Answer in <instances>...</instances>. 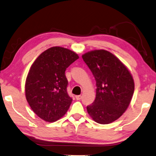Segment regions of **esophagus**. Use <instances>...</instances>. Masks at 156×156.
I'll return each instance as SVG.
<instances>
[{
    "instance_id": "obj_1",
    "label": "esophagus",
    "mask_w": 156,
    "mask_h": 156,
    "mask_svg": "<svg viewBox=\"0 0 156 156\" xmlns=\"http://www.w3.org/2000/svg\"><path fill=\"white\" fill-rule=\"evenodd\" d=\"M76 99L77 100H80L82 99V96L81 95H76Z\"/></svg>"
}]
</instances>
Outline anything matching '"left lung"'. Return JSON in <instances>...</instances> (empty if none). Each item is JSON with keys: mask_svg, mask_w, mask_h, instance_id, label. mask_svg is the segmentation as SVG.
<instances>
[{"mask_svg": "<svg viewBox=\"0 0 156 156\" xmlns=\"http://www.w3.org/2000/svg\"><path fill=\"white\" fill-rule=\"evenodd\" d=\"M96 81V98L87 109L95 122L108 124L119 118L131 101L134 83L119 59L104 50L82 56Z\"/></svg>", "mask_w": 156, "mask_h": 156, "instance_id": "8db88e82", "label": "left lung"}]
</instances>
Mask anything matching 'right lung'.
<instances>
[{
  "instance_id": "1",
  "label": "right lung",
  "mask_w": 156,
  "mask_h": 156,
  "mask_svg": "<svg viewBox=\"0 0 156 156\" xmlns=\"http://www.w3.org/2000/svg\"><path fill=\"white\" fill-rule=\"evenodd\" d=\"M79 58L65 48L55 46L37 58L28 73L25 93L35 114L48 122H55L67 112L72 98L67 91L66 70Z\"/></svg>"
}]
</instances>
